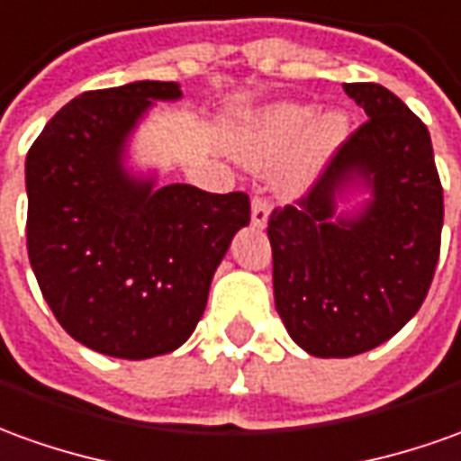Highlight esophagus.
I'll list each match as a JSON object with an SVG mask.
<instances>
[{
  "instance_id": "esophagus-1",
  "label": "esophagus",
  "mask_w": 461,
  "mask_h": 461,
  "mask_svg": "<svg viewBox=\"0 0 461 461\" xmlns=\"http://www.w3.org/2000/svg\"><path fill=\"white\" fill-rule=\"evenodd\" d=\"M268 215H271L268 203L263 198H253V203H250V221H253V225H256V228H266Z\"/></svg>"
}]
</instances>
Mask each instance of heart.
Returning a JSON list of instances; mask_svg holds the SVG:
<instances>
[{"instance_id": "b5f03b06", "label": "heart", "mask_w": 461, "mask_h": 461, "mask_svg": "<svg viewBox=\"0 0 461 461\" xmlns=\"http://www.w3.org/2000/svg\"><path fill=\"white\" fill-rule=\"evenodd\" d=\"M346 135L348 117L341 110L313 117V110L306 104L278 103L266 107L249 125L238 128L230 138V148L240 163L261 170L278 163L298 141L294 155L278 170V183L285 190H298L316 176Z\"/></svg>"}]
</instances>
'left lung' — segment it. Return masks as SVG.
<instances>
[{
    "instance_id": "1",
    "label": "left lung",
    "mask_w": 461,
    "mask_h": 461,
    "mask_svg": "<svg viewBox=\"0 0 461 461\" xmlns=\"http://www.w3.org/2000/svg\"><path fill=\"white\" fill-rule=\"evenodd\" d=\"M344 92L369 120L309 195L268 221L276 311L319 358L357 357L402 331L429 291L444 221L427 125L382 85L351 82ZM357 189L370 198L336 212Z\"/></svg>"
}]
</instances>
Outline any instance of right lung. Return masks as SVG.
I'll use <instances>...</instances> for the list:
<instances>
[{"instance_id": "right-lung-1", "label": "right lung", "mask_w": 461, "mask_h": 461, "mask_svg": "<svg viewBox=\"0 0 461 461\" xmlns=\"http://www.w3.org/2000/svg\"><path fill=\"white\" fill-rule=\"evenodd\" d=\"M177 82L82 92L27 152V250L44 301L75 341L115 358L176 351L195 331L215 268L250 223L246 193L158 185L128 145Z\"/></svg>"}]
</instances>
